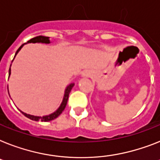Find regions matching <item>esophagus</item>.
Wrapping results in <instances>:
<instances>
[{
	"label": "esophagus",
	"mask_w": 160,
	"mask_h": 160,
	"mask_svg": "<svg viewBox=\"0 0 160 160\" xmlns=\"http://www.w3.org/2000/svg\"><path fill=\"white\" fill-rule=\"evenodd\" d=\"M84 75H85V76H88V74H87V73H84Z\"/></svg>",
	"instance_id": "34e87169"
}]
</instances>
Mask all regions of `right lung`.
<instances>
[{"mask_svg":"<svg viewBox=\"0 0 160 160\" xmlns=\"http://www.w3.org/2000/svg\"><path fill=\"white\" fill-rule=\"evenodd\" d=\"M27 43H46V44H49V43H51V41H50V38L48 37H44V36H38V37H36V38H32L30 39ZM27 43H24L18 49V51H16V53H15V55H14V59L15 58L17 54L18 53V51H20L21 48L24 46L25 44H27ZM14 60V59H13ZM11 66V65H10ZM10 73H11V70H10V68L9 69V77L10 76ZM73 86H74V83H70L69 85L67 86V88H65V91H64V97H63V101H62L61 104L59 105V107L56 110H55L54 113H51V114H49V115H45V116H34V115H31V114H28V113H26L23 111L22 112L23 115L26 116L27 118H30L32 120H34V121H42V122H49V121H51V120L55 119L59 115L61 114V113L64 111V109H65L66 105H67V102H68V96H69V93H70L71 90L72 88H73ZM9 92V91H8Z\"/></svg>","mask_w":160,"mask_h":160,"instance_id":"right-lung-1","label":"right lung"}]
</instances>
